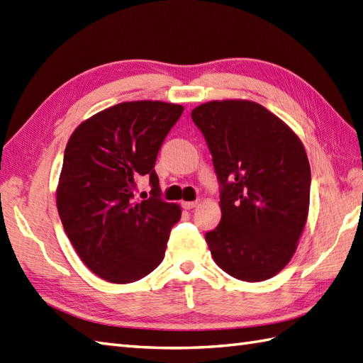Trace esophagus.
Returning a JSON list of instances; mask_svg holds the SVG:
<instances>
[{"mask_svg": "<svg viewBox=\"0 0 363 363\" xmlns=\"http://www.w3.org/2000/svg\"><path fill=\"white\" fill-rule=\"evenodd\" d=\"M196 206H198V201H182V207L187 211L194 209V207H196Z\"/></svg>", "mask_w": 363, "mask_h": 363, "instance_id": "obj_1", "label": "esophagus"}]
</instances>
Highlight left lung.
Returning <instances> with one entry per match:
<instances>
[{"mask_svg": "<svg viewBox=\"0 0 363 363\" xmlns=\"http://www.w3.org/2000/svg\"><path fill=\"white\" fill-rule=\"evenodd\" d=\"M220 182L221 221L206 234L223 272L265 281L289 264L307 221L311 165L303 142L254 101H209L191 111Z\"/></svg>", "mask_w": 363, "mask_h": 363, "instance_id": "1", "label": "left lung"}]
</instances>
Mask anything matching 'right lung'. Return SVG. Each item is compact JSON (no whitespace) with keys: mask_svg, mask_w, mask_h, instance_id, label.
<instances>
[{"mask_svg":"<svg viewBox=\"0 0 363 363\" xmlns=\"http://www.w3.org/2000/svg\"><path fill=\"white\" fill-rule=\"evenodd\" d=\"M184 107L129 101L95 113L67 143L56 203L73 248L91 273L113 284L142 279L165 256L181 207L160 199L157 152ZM150 175L152 196L133 190Z\"/></svg>","mask_w":363,"mask_h":363,"instance_id":"right-lung-1","label":"right lung"}]
</instances>
